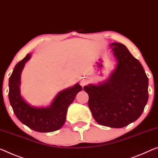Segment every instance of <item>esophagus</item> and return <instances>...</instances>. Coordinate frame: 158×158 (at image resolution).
<instances>
[{
    "label": "esophagus",
    "instance_id": "esophagus-1",
    "mask_svg": "<svg viewBox=\"0 0 158 158\" xmlns=\"http://www.w3.org/2000/svg\"><path fill=\"white\" fill-rule=\"evenodd\" d=\"M87 83V81L85 78H81V81H80V84L81 85V86L85 85Z\"/></svg>",
    "mask_w": 158,
    "mask_h": 158
}]
</instances>
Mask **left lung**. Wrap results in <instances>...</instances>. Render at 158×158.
Instances as JSON below:
<instances>
[{"mask_svg":"<svg viewBox=\"0 0 158 158\" xmlns=\"http://www.w3.org/2000/svg\"><path fill=\"white\" fill-rule=\"evenodd\" d=\"M117 64L107 81L89 84L88 106L99 124L122 128L137 120L148 100V78L140 63L125 45L110 44Z\"/></svg>","mask_w":158,"mask_h":158,"instance_id":"obj_1","label":"left lung"}]
</instances>
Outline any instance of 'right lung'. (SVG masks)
Returning a JSON list of instances; mask_svg holds the SVG:
<instances>
[{"label": "right lung", "instance_id": "right-lung-1", "mask_svg": "<svg viewBox=\"0 0 158 158\" xmlns=\"http://www.w3.org/2000/svg\"><path fill=\"white\" fill-rule=\"evenodd\" d=\"M31 58L28 54L16 64L9 78L8 98L15 114L23 124L35 131L47 133L60 129L64 126L68 108L73 102L82 87L76 83L59 92L47 107H38L30 104L20 93L21 73L25 64Z\"/></svg>", "mask_w": 158, "mask_h": 158}]
</instances>
